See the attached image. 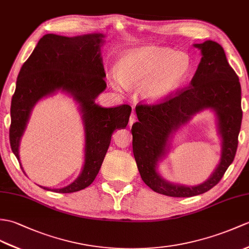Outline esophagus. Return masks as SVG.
<instances>
[{
  "label": "esophagus",
  "mask_w": 249,
  "mask_h": 249,
  "mask_svg": "<svg viewBox=\"0 0 249 249\" xmlns=\"http://www.w3.org/2000/svg\"><path fill=\"white\" fill-rule=\"evenodd\" d=\"M136 121H137V115L135 113H131L130 114V118H129V122H128L129 126H131L132 124H134Z\"/></svg>",
  "instance_id": "1"
}]
</instances>
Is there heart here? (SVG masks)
<instances>
[{
    "mask_svg": "<svg viewBox=\"0 0 249 249\" xmlns=\"http://www.w3.org/2000/svg\"><path fill=\"white\" fill-rule=\"evenodd\" d=\"M190 57L166 48L142 46L122 56L111 82L118 88L141 86L144 100L160 103L170 97L188 78Z\"/></svg>",
    "mask_w": 249,
    "mask_h": 249,
    "instance_id": "obj_1",
    "label": "heart"
}]
</instances>
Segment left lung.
Listing matches in <instances>:
<instances>
[{"label":"left lung","instance_id":"left-lung-1","mask_svg":"<svg viewBox=\"0 0 249 249\" xmlns=\"http://www.w3.org/2000/svg\"><path fill=\"white\" fill-rule=\"evenodd\" d=\"M194 46L201 51L203 57L190 87L177 90L163 102L138 104L139 121L131 127L132 151L142 180L155 192L172 197H191L216 186L234 159L242 123L241 85L224 49L212 40ZM205 107L213 108L218 115L223 139L221 162L213 176L199 186L165 182L155 171V165L165 153L169 135L191 115Z\"/></svg>","mask_w":249,"mask_h":249}]
</instances>
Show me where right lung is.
Returning <instances> with one entry per match:
<instances>
[{
	"instance_id": "obj_1",
	"label": "right lung",
	"mask_w": 249,
	"mask_h": 249,
	"mask_svg": "<svg viewBox=\"0 0 249 249\" xmlns=\"http://www.w3.org/2000/svg\"><path fill=\"white\" fill-rule=\"evenodd\" d=\"M103 38L102 34L72 38L44 35L19 72L11 100L9 128L10 146L19 162L20 139L40 98L62 90L76 100L83 113L86 147L82 174L65 188L41 187L44 190L73 193L90 186L101 169L113 131L128 124L129 105L104 108L95 104L97 95L106 88L101 57Z\"/></svg>"
}]
</instances>
